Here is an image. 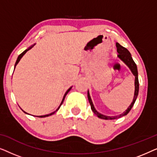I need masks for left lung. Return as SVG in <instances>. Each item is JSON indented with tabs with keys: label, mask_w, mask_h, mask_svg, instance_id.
<instances>
[{
	"label": "left lung",
	"mask_w": 157,
	"mask_h": 157,
	"mask_svg": "<svg viewBox=\"0 0 157 157\" xmlns=\"http://www.w3.org/2000/svg\"><path fill=\"white\" fill-rule=\"evenodd\" d=\"M116 46H117V52L119 53L118 54V57L122 61H124L126 65H127L129 68L132 71V74L135 76V92H134V99H133V101L132 103V104L128 106V108L126 109V110L124 111L123 113L120 114L119 116H116V117H107V116H104L103 114H101L98 112L96 110L95 108H94L93 103H92L91 98L90 97L89 93L88 92V98H89V101L90 103V105H91V110L94 111V113L97 116L98 118L102 119H106V120H111V119H119V118H121L124 116H126V114H128V113L131 111V109H132L133 106H134L135 101H136L137 96H138V94H139V79H138V71H137V67H136V64L135 63V62L133 60L132 55L129 51H128L127 49L126 48H124L122 46H121L119 43H117L116 44Z\"/></svg>",
	"instance_id": "obj_1"
}]
</instances>
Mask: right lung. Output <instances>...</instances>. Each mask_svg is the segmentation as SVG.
I'll list each match as a JSON object with an SVG mask.
<instances>
[{
	"label": "right lung",
	"instance_id": "add662e5",
	"mask_svg": "<svg viewBox=\"0 0 157 157\" xmlns=\"http://www.w3.org/2000/svg\"><path fill=\"white\" fill-rule=\"evenodd\" d=\"M31 48H32V47H31V48H29V49H26V50H25L24 51H23V53H21V54L18 56V59H17V61H16V63H15V68H16V65H17V64H18V62H19V61H20V60H21V58H22V56H23V55H24V54H25V53H26L28 51H29V50H30V49H31ZM71 88H70V89H68V91L66 92V94H64V96H63V100H62V101H61V105H60V106H59V108H58V109H56V111H54V112H53V113H50V114H47V115H44V116H39V117H40V118H43V117H48V116H51V115H52V114H53V113H54L55 112H56V111H58V110H59V108H60V107H61V105H62V104H63V101H64V98H65V97H66V94H67L68 93V91H70V90H71ZM23 112H24V113H27L26 112H25V111H23Z\"/></svg>",
	"mask_w": 157,
	"mask_h": 157
}]
</instances>
